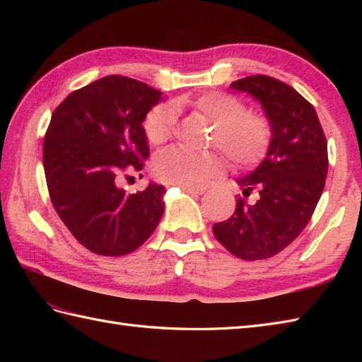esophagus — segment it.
I'll return each instance as SVG.
<instances>
[{"instance_id": "obj_1", "label": "esophagus", "mask_w": 362, "mask_h": 362, "mask_svg": "<svg viewBox=\"0 0 362 362\" xmlns=\"http://www.w3.org/2000/svg\"><path fill=\"white\" fill-rule=\"evenodd\" d=\"M180 189L183 191V193H188L193 196H199V194L205 193V188H196V187H180Z\"/></svg>"}]
</instances>
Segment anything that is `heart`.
<instances>
[{"label": "heart", "mask_w": 362, "mask_h": 362, "mask_svg": "<svg viewBox=\"0 0 362 362\" xmlns=\"http://www.w3.org/2000/svg\"><path fill=\"white\" fill-rule=\"evenodd\" d=\"M185 103H177L183 105ZM199 117L213 124L211 141L241 168L258 165L272 143L271 122L263 115L247 113L240 98L210 91L189 101ZM175 109L169 104L153 107L144 119L148 141L160 146L171 138L175 127ZM226 171V161L214 152L193 153L183 149H168L153 160V174L158 180L179 187H199Z\"/></svg>", "instance_id": "obj_1"}]
</instances>
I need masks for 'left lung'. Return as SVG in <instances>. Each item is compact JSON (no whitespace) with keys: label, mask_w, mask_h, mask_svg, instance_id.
<instances>
[{"label":"left lung","mask_w":362,"mask_h":362,"mask_svg":"<svg viewBox=\"0 0 362 362\" xmlns=\"http://www.w3.org/2000/svg\"><path fill=\"white\" fill-rule=\"evenodd\" d=\"M261 104L272 127L264 160L238 179L243 194L235 213L213 226L216 240L241 259H264L281 252L308 224L325 187L327 140L314 107L288 83L249 76L230 83Z\"/></svg>","instance_id":"8db88e82"}]
</instances>
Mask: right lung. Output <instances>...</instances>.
Listing matches in <instances>:
<instances>
[{
	"label": "right lung",
	"instance_id": "obj_1",
	"mask_svg": "<svg viewBox=\"0 0 362 362\" xmlns=\"http://www.w3.org/2000/svg\"><path fill=\"white\" fill-rule=\"evenodd\" d=\"M160 101L161 91L148 83L105 76L52 113L43 141L51 202L76 240L98 255L136 250L163 216V185L149 182L134 194L119 187L149 157L143 121Z\"/></svg>",
	"mask_w": 362,
	"mask_h": 362
}]
</instances>
